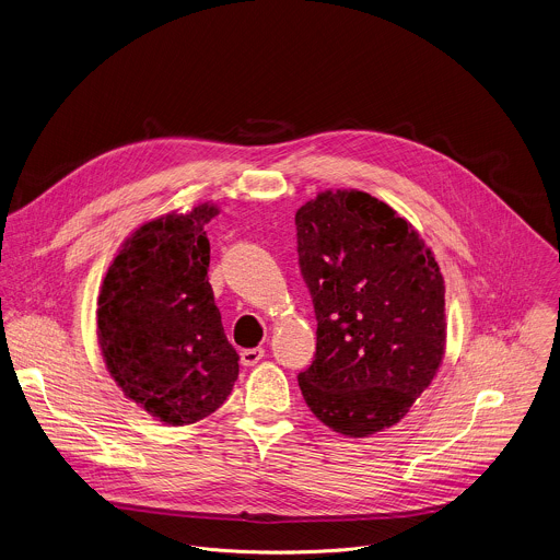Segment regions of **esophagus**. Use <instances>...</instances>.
<instances>
[{
	"instance_id": "esophagus-1",
	"label": "esophagus",
	"mask_w": 560,
	"mask_h": 560,
	"mask_svg": "<svg viewBox=\"0 0 560 560\" xmlns=\"http://www.w3.org/2000/svg\"><path fill=\"white\" fill-rule=\"evenodd\" d=\"M264 359V348H244L240 352V361L242 365H255L257 361Z\"/></svg>"
}]
</instances>
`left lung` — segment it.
Segmentation results:
<instances>
[{
    "instance_id": "8db88e82",
    "label": "left lung",
    "mask_w": 560,
    "mask_h": 560,
    "mask_svg": "<svg viewBox=\"0 0 560 560\" xmlns=\"http://www.w3.org/2000/svg\"><path fill=\"white\" fill-rule=\"evenodd\" d=\"M316 310V359L299 374L312 413L346 438L398 424L446 354V288L433 250L394 208L325 190L296 212Z\"/></svg>"
}]
</instances>
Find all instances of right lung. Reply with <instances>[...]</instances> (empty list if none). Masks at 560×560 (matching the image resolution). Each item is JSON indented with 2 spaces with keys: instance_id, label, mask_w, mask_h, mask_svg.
Listing matches in <instances>:
<instances>
[{
  "instance_id": "right-lung-1",
  "label": "right lung",
  "mask_w": 560,
  "mask_h": 560,
  "mask_svg": "<svg viewBox=\"0 0 560 560\" xmlns=\"http://www.w3.org/2000/svg\"><path fill=\"white\" fill-rule=\"evenodd\" d=\"M217 203L140 224L116 250L97 299V341L125 398L184 427L214 413L237 378L208 281Z\"/></svg>"
}]
</instances>
